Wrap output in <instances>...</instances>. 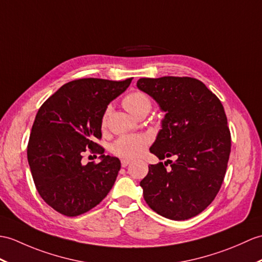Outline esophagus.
Returning a JSON list of instances; mask_svg holds the SVG:
<instances>
[{
	"instance_id": "1",
	"label": "esophagus",
	"mask_w": 262,
	"mask_h": 262,
	"mask_svg": "<svg viewBox=\"0 0 262 262\" xmlns=\"http://www.w3.org/2000/svg\"><path fill=\"white\" fill-rule=\"evenodd\" d=\"M129 163H130V161H129V160H121V166H123V167H126L127 165H128Z\"/></svg>"
}]
</instances>
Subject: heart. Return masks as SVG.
<instances>
[{"label": "heart", "instance_id": "1", "mask_svg": "<svg viewBox=\"0 0 262 262\" xmlns=\"http://www.w3.org/2000/svg\"><path fill=\"white\" fill-rule=\"evenodd\" d=\"M124 106L130 114L135 116L139 112L147 109L149 111L151 107V101L148 95L143 91H134V93L127 95L124 98ZM111 107H108L102 116V126L106 125V120ZM149 143V138L145 135H126L119 137L116 142L112 145L113 153L123 157V159H135L141 156Z\"/></svg>", "mask_w": 262, "mask_h": 262}]
</instances>
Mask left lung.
Masks as SVG:
<instances>
[{"instance_id":"left-lung-1","label":"left lung","mask_w":262,"mask_h":262,"mask_svg":"<svg viewBox=\"0 0 262 262\" xmlns=\"http://www.w3.org/2000/svg\"><path fill=\"white\" fill-rule=\"evenodd\" d=\"M137 88L165 113L150 153L167 160L148 166L141 181L146 203L160 215L187 220L208 208L220 190L231 151V135L220 99L198 79L141 78ZM166 164L165 163H164Z\"/></svg>"}]
</instances>
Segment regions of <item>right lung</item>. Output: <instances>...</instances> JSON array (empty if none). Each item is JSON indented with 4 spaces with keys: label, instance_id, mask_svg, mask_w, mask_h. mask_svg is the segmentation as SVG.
Segmentation results:
<instances>
[{
    "label": "right lung",
    "instance_id": "obj_1",
    "mask_svg": "<svg viewBox=\"0 0 262 262\" xmlns=\"http://www.w3.org/2000/svg\"><path fill=\"white\" fill-rule=\"evenodd\" d=\"M132 80L78 79L59 88L38 111L28 144V162L40 196L59 213H86L112 190L120 161L103 154L105 149L94 141L101 138L102 116L109 102ZM88 148L101 155L98 164H82Z\"/></svg>",
    "mask_w": 262,
    "mask_h": 262
}]
</instances>
